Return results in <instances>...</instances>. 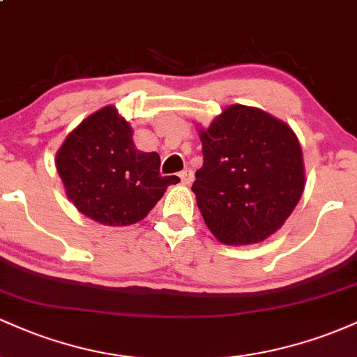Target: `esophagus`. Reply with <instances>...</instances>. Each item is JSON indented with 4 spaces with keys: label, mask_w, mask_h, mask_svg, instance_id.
Wrapping results in <instances>:
<instances>
[{
    "label": "esophagus",
    "mask_w": 357,
    "mask_h": 357,
    "mask_svg": "<svg viewBox=\"0 0 357 357\" xmlns=\"http://www.w3.org/2000/svg\"><path fill=\"white\" fill-rule=\"evenodd\" d=\"M179 178H181V183L183 184H191L192 183V178H195V176H192V171L191 169H184L181 174H179Z\"/></svg>",
    "instance_id": "obj_1"
}]
</instances>
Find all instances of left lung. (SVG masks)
Here are the masks:
<instances>
[{"label": "left lung", "instance_id": "8db88e82", "mask_svg": "<svg viewBox=\"0 0 357 357\" xmlns=\"http://www.w3.org/2000/svg\"><path fill=\"white\" fill-rule=\"evenodd\" d=\"M198 134L203 166L191 190L213 236L238 247L280 230L305 188L292 127L258 107L233 104Z\"/></svg>", "mask_w": 357, "mask_h": 357}]
</instances>
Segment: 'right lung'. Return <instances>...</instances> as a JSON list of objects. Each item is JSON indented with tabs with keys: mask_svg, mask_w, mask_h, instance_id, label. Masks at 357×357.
Returning a JSON list of instances; mask_svg holds the SVG:
<instances>
[{
	"mask_svg": "<svg viewBox=\"0 0 357 357\" xmlns=\"http://www.w3.org/2000/svg\"><path fill=\"white\" fill-rule=\"evenodd\" d=\"M65 192L87 218L107 227L144 220L178 176H161L158 153H142L114 105L85 117L55 158Z\"/></svg>",
	"mask_w": 357,
	"mask_h": 357,
	"instance_id": "right-lung-1",
	"label": "right lung"
}]
</instances>
